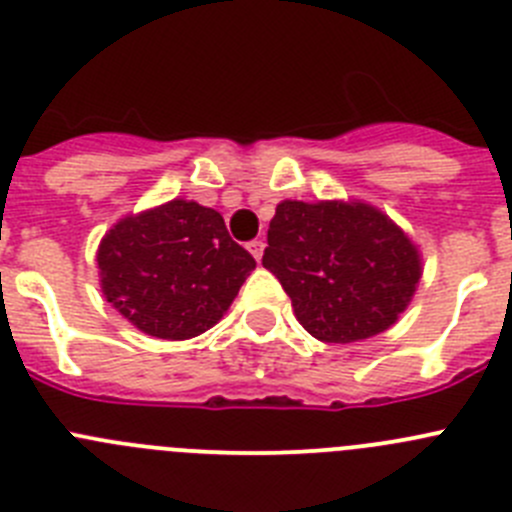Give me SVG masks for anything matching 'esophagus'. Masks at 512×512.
I'll return each mask as SVG.
<instances>
[{"instance_id":"obj_1","label":"esophagus","mask_w":512,"mask_h":512,"mask_svg":"<svg viewBox=\"0 0 512 512\" xmlns=\"http://www.w3.org/2000/svg\"><path fill=\"white\" fill-rule=\"evenodd\" d=\"M247 250H250V255L255 257L257 262H260L262 255H265V242H262V240H252L250 245H247Z\"/></svg>"}]
</instances>
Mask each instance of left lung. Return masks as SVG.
<instances>
[{
    "mask_svg": "<svg viewBox=\"0 0 512 512\" xmlns=\"http://www.w3.org/2000/svg\"><path fill=\"white\" fill-rule=\"evenodd\" d=\"M262 265L318 341L353 343L399 321L417 293L422 257L409 234L366 202L285 199L267 229Z\"/></svg>",
    "mask_w": 512,
    "mask_h": 512,
    "instance_id": "obj_1",
    "label": "left lung"
}]
</instances>
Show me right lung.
<instances>
[{"instance_id":"right-lung-1","label":"right lung","mask_w":512,"mask_h":512,"mask_svg":"<svg viewBox=\"0 0 512 512\" xmlns=\"http://www.w3.org/2000/svg\"><path fill=\"white\" fill-rule=\"evenodd\" d=\"M100 290L138 331L186 341L222 321L255 270L222 214L189 199L118 219L98 245Z\"/></svg>"}]
</instances>
